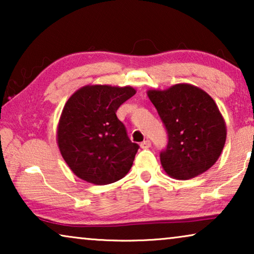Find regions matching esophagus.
<instances>
[{
  "mask_svg": "<svg viewBox=\"0 0 254 254\" xmlns=\"http://www.w3.org/2000/svg\"><path fill=\"white\" fill-rule=\"evenodd\" d=\"M140 145H141L142 149H148V148L151 147V142L149 141V140H145L143 142H141Z\"/></svg>",
  "mask_w": 254,
  "mask_h": 254,
  "instance_id": "obj_1",
  "label": "esophagus"
}]
</instances>
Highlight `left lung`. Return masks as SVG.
<instances>
[{"instance_id":"obj_1","label":"left lung","mask_w":254,"mask_h":254,"mask_svg":"<svg viewBox=\"0 0 254 254\" xmlns=\"http://www.w3.org/2000/svg\"><path fill=\"white\" fill-rule=\"evenodd\" d=\"M148 97L168 131V145L159 155L165 172L190 179L210 169L227 138L224 119L213 98L184 83L163 91L149 90Z\"/></svg>"}]
</instances>
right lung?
Masks as SVG:
<instances>
[{"mask_svg":"<svg viewBox=\"0 0 254 254\" xmlns=\"http://www.w3.org/2000/svg\"><path fill=\"white\" fill-rule=\"evenodd\" d=\"M135 92L131 86L86 85L65 103L58 126V145L78 178L107 185L130 170L138 144L129 140L117 111Z\"/></svg>","mask_w":254,"mask_h":254,"instance_id":"1","label":"right lung"}]
</instances>
